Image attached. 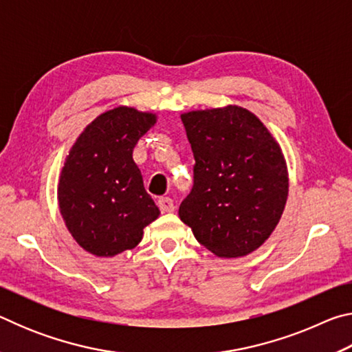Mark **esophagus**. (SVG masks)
I'll return each instance as SVG.
<instances>
[{
  "mask_svg": "<svg viewBox=\"0 0 352 352\" xmlns=\"http://www.w3.org/2000/svg\"><path fill=\"white\" fill-rule=\"evenodd\" d=\"M158 205L162 208L163 212H172L175 210V205H174V200L170 197H162L158 200Z\"/></svg>",
  "mask_w": 352,
  "mask_h": 352,
  "instance_id": "obj_1",
  "label": "esophagus"
}]
</instances>
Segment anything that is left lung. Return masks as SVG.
I'll use <instances>...</instances> for the list:
<instances>
[{"label": "left lung", "instance_id": "obj_1", "mask_svg": "<svg viewBox=\"0 0 352 352\" xmlns=\"http://www.w3.org/2000/svg\"><path fill=\"white\" fill-rule=\"evenodd\" d=\"M194 153V184L178 216L219 258L258 250L289 194L281 147L259 118L237 105L182 115Z\"/></svg>", "mask_w": 352, "mask_h": 352}]
</instances>
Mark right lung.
Listing matches in <instances>:
<instances>
[{
    "label": "right lung",
    "instance_id": "obj_1",
    "mask_svg": "<svg viewBox=\"0 0 352 352\" xmlns=\"http://www.w3.org/2000/svg\"><path fill=\"white\" fill-rule=\"evenodd\" d=\"M157 122L153 113L116 107L99 115L71 147L58 178L60 214L74 241L94 256L135 248L160 216L133 162V148Z\"/></svg>",
    "mask_w": 352,
    "mask_h": 352
}]
</instances>
